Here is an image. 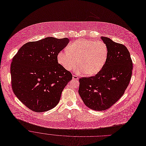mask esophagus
Returning <instances> with one entry per match:
<instances>
[{"label": "esophagus", "instance_id": "obj_1", "mask_svg": "<svg viewBox=\"0 0 146 146\" xmlns=\"http://www.w3.org/2000/svg\"><path fill=\"white\" fill-rule=\"evenodd\" d=\"M72 79H74V80H78V79H79V78H78V76L77 75H73V76H72Z\"/></svg>", "mask_w": 146, "mask_h": 146}]
</instances>
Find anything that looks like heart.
<instances>
[{"label":"heart","instance_id":"heart-1","mask_svg":"<svg viewBox=\"0 0 146 146\" xmlns=\"http://www.w3.org/2000/svg\"><path fill=\"white\" fill-rule=\"evenodd\" d=\"M108 53L107 45L102 41L78 39L67 46V51L58 53L57 61L67 71L72 70L78 63L76 72L94 75L104 67Z\"/></svg>","mask_w":146,"mask_h":146}]
</instances>
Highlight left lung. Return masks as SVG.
<instances>
[{
	"instance_id": "obj_1",
	"label": "left lung",
	"mask_w": 146,
	"mask_h": 146,
	"mask_svg": "<svg viewBox=\"0 0 146 146\" xmlns=\"http://www.w3.org/2000/svg\"><path fill=\"white\" fill-rule=\"evenodd\" d=\"M108 49L106 62L95 76L79 79V94L91 109H108L123 96L129 85L133 63L129 52L123 44L102 37Z\"/></svg>"
}]
</instances>
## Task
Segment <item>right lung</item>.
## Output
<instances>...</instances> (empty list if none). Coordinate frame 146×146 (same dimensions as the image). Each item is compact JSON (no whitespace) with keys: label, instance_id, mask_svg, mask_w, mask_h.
I'll use <instances>...</instances> for the list:
<instances>
[{"label":"right lung","instance_id":"add662e5","mask_svg":"<svg viewBox=\"0 0 146 146\" xmlns=\"http://www.w3.org/2000/svg\"><path fill=\"white\" fill-rule=\"evenodd\" d=\"M69 42L67 38L46 37L24 44L13 57L12 89L19 101L35 112L54 108L72 79L71 73L57 61V54Z\"/></svg>","mask_w":146,"mask_h":146}]
</instances>
